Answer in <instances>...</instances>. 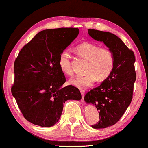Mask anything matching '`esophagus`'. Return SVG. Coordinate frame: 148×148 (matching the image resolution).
Here are the masks:
<instances>
[{
	"label": "esophagus",
	"mask_w": 148,
	"mask_h": 148,
	"mask_svg": "<svg viewBox=\"0 0 148 148\" xmlns=\"http://www.w3.org/2000/svg\"><path fill=\"white\" fill-rule=\"evenodd\" d=\"M80 92H81V94L82 95V99H84L85 95V90H81Z\"/></svg>",
	"instance_id": "1"
}]
</instances>
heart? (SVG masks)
Segmentation results:
<instances>
[{
	"label": "heart",
	"instance_id": "b5f03b06",
	"mask_svg": "<svg viewBox=\"0 0 148 148\" xmlns=\"http://www.w3.org/2000/svg\"><path fill=\"white\" fill-rule=\"evenodd\" d=\"M78 56L88 60L85 75H79L69 80V84L79 89L84 90L90 87L97 79L104 81L113 72L115 64V56L110 49L101 48L92 42H83L76 47ZM59 67L67 76H72L73 70L71 64V55L64 50L60 53L58 60Z\"/></svg>",
	"mask_w": 148,
	"mask_h": 148
}]
</instances>
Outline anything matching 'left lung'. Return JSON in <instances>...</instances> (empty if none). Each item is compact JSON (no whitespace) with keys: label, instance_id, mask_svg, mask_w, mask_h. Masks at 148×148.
Listing matches in <instances>:
<instances>
[{"label":"left lung","instance_id":"left-lung-1","mask_svg":"<svg viewBox=\"0 0 148 148\" xmlns=\"http://www.w3.org/2000/svg\"><path fill=\"white\" fill-rule=\"evenodd\" d=\"M88 34L94 40L103 42L115 56L111 75L84 97L85 101L95 105L99 114V121L92 127L103 129L115 125L131 103L136 79V59L133 51L114 34L94 29H88Z\"/></svg>","mask_w":148,"mask_h":148}]
</instances>
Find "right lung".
Instances as JSON below:
<instances>
[{
  "label": "right lung",
  "mask_w": 148,
  "mask_h": 148,
  "mask_svg": "<svg viewBox=\"0 0 148 148\" xmlns=\"http://www.w3.org/2000/svg\"><path fill=\"white\" fill-rule=\"evenodd\" d=\"M79 33L74 28L42 30L20 51L14 61L11 92L30 123L43 127L53 126L67 100L81 99L77 88H62L66 79L58 64L60 53Z\"/></svg>",
  "instance_id": "obj_1"
}]
</instances>
